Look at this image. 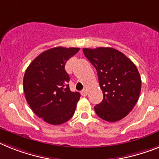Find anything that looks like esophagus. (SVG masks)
I'll use <instances>...</instances> for the list:
<instances>
[{
  "mask_svg": "<svg viewBox=\"0 0 159 159\" xmlns=\"http://www.w3.org/2000/svg\"><path fill=\"white\" fill-rule=\"evenodd\" d=\"M81 94H82V96H86L88 94L87 90H86V89H84V90H82V92H81Z\"/></svg>",
  "mask_w": 159,
  "mask_h": 159,
  "instance_id": "obj_1",
  "label": "esophagus"
}]
</instances>
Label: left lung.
I'll return each mask as SVG.
<instances>
[{"label":"left lung","instance_id":"8db88e82","mask_svg":"<svg viewBox=\"0 0 159 159\" xmlns=\"http://www.w3.org/2000/svg\"><path fill=\"white\" fill-rule=\"evenodd\" d=\"M97 70L103 99L94 107L102 120L116 122L125 118L137 103L141 89L139 72L133 61L112 48H83Z\"/></svg>","mask_w":159,"mask_h":159}]
</instances>
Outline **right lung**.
I'll list each match as a JSON object with an SVG mask.
<instances>
[{"label":"right lung","instance_id":"1","mask_svg":"<svg viewBox=\"0 0 159 159\" xmlns=\"http://www.w3.org/2000/svg\"><path fill=\"white\" fill-rule=\"evenodd\" d=\"M79 50L63 47L48 49L32 61L24 74L23 90L28 104L37 116L50 125L64 124L74 114L81 94L69 89L65 65Z\"/></svg>","mask_w":159,"mask_h":159}]
</instances>
